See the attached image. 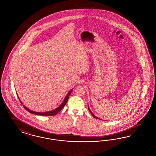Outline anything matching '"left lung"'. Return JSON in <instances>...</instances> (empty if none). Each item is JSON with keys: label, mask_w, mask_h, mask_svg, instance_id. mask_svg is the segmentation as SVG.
I'll return each mask as SVG.
<instances>
[{"label": "left lung", "mask_w": 156, "mask_h": 156, "mask_svg": "<svg viewBox=\"0 0 156 156\" xmlns=\"http://www.w3.org/2000/svg\"><path fill=\"white\" fill-rule=\"evenodd\" d=\"M88 109H89V112H90V113H91V115H92V116H94V118H96V119H99V118H98V117H97V116H95V115H94V114H93V113H92V112H91V111H90V109H89V106H88Z\"/></svg>", "instance_id": "8db88e82"}]
</instances>
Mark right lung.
Segmentation results:
<instances>
[{"instance_id": "1", "label": "right lung", "mask_w": 156, "mask_h": 156, "mask_svg": "<svg viewBox=\"0 0 156 156\" xmlns=\"http://www.w3.org/2000/svg\"><path fill=\"white\" fill-rule=\"evenodd\" d=\"M72 92H73V89H71V90L68 92V93L67 94V95H66V98H65L64 101L62 102V103L61 104L58 108H57L56 109L52 110L51 111L46 112H36L30 110L29 109H28V108H27V107H26L24 105H23V106L24 108V109H25L26 111L29 112L31 113H33V114H34V115H40H40H41V116H54V115H57L59 112L61 111L62 110V109L64 108V106L66 105L67 101H68V99H69V95H70V94H71ZM19 99L20 103L23 104L22 102L20 101L19 98Z\"/></svg>"}]
</instances>
